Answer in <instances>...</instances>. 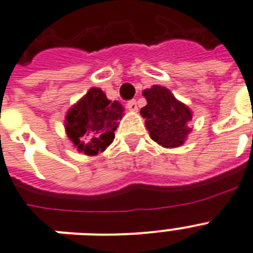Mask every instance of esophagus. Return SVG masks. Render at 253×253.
Returning <instances> with one entry per match:
<instances>
[{
  "label": "esophagus",
  "instance_id": "esophagus-1",
  "mask_svg": "<svg viewBox=\"0 0 253 253\" xmlns=\"http://www.w3.org/2000/svg\"><path fill=\"white\" fill-rule=\"evenodd\" d=\"M126 108H128L129 111H132V112H137L138 111V107H137V102L133 99V100H129L128 103H126Z\"/></svg>",
  "mask_w": 253,
  "mask_h": 253
}]
</instances>
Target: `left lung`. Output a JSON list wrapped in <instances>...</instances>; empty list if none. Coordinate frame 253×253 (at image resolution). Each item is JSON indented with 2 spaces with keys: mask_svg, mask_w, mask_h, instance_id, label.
Here are the masks:
<instances>
[{
  "mask_svg": "<svg viewBox=\"0 0 253 253\" xmlns=\"http://www.w3.org/2000/svg\"><path fill=\"white\" fill-rule=\"evenodd\" d=\"M147 104L141 108L151 139L163 147H179L192 128V111L179 102L169 88L154 84L142 92Z\"/></svg>",
  "mask_w": 253,
  "mask_h": 253,
  "instance_id": "1",
  "label": "left lung"
}]
</instances>
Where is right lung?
Segmentation results:
<instances>
[{"label":"right lung","instance_id":"1","mask_svg":"<svg viewBox=\"0 0 253 253\" xmlns=\"http://www.w3.org/2000/svg\"><path fill=\"white\" fill-rule=\"evenodd\" d=\"M124 108L111 102L98 87H92L68 111L65 130L80 153L96 155L110 146Z\"/></svg>","mask_w":253,"mask_h":253}]
</instances>
